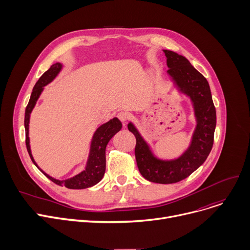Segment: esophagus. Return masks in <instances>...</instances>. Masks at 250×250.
<instances>
[{"label":"esophagus","instance_id":"1","mask_svg":"<svg viewBox=\"0 0 250 250\" xmlns=\"http://www.w3.org/2000/svg\"><path fill=\"white\" fill-rule=\"evenodd\" d=\"M117 117L120 118V121H121L122 123H124V125L125 126V122H126V120H127L128 114H127L126 112L121 111V112H118V114H117Z\"/></svg>","mask_w":250,"mask_h":250}]
</instances>
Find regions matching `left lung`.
Masks as SVG:
<instances>
[{"mask_svg":"<svg viewBox=\"0 0 250 250\" xmlns=\"http://www.w3.org/2000/svg\"><path fill=\"white\" fill-rule=\"evenodd\" d=\"M163 52L168 77L179 93L189 99L193 108L195 126L189 145L176 158H161L133 122H128L127 128L137 140L135 155L140 173L151 182L169 185L187 178L206 161L213 147L217 117L207 79L187 58L171 50L163 49Z\"/></svg>","mask_w":250,"mask_h":250,"instance_id":"1","label":"left lung"}]
</instances>
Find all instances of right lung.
<instances>
[{"label":"right lung","mask_w":250,"mask_h":250,"mask_svg":"<svg viewBox=\"0 0 250 250\" xmlns=\"http://www.w3.org/2000/svg\"><path fill=\"white\" fill-rule=\"evenodd\" d=\"M62 69V62H56L41 77L39 80L33 87L32 93L28 102L27 107L25 109V118H24V126H25V134H26V147H27L28 154L33 162V164L41 170V171L52 182L61 187H65L71 189H83L93 187L103 178L105 173V167H106V157H105V150L108 142L111 138L120 132L123 127L121 121L117 117H113L107 123H105L98 126L93 134V137L91 139L90 149L88 159L86 162V166L83 171L78 173L77 175L68 178V179H56L51 177L47 173H45L42 168H39L37 163L35 162L31 148H30V139H29V122H30V114L35 107V104L41 97L44 86L48 85L55 80L57 76Z\"/></svg>","instance_id":"right-lung-1"}]
</instances>
